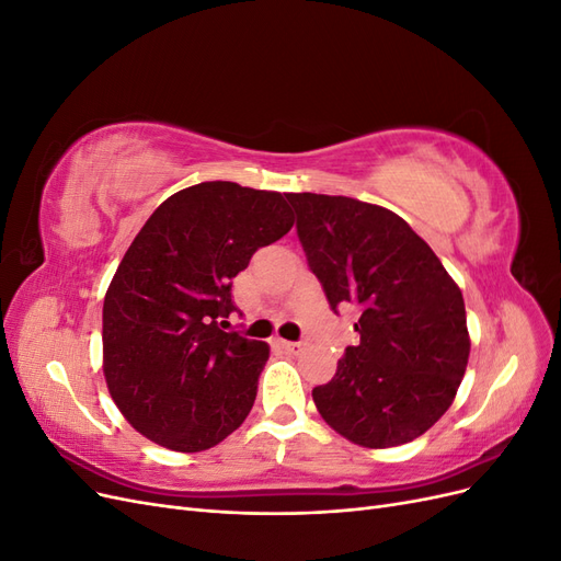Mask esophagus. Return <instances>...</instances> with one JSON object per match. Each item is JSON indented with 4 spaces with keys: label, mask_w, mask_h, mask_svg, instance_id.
<instances>
[{
    "label": "esophagus",
    "mask_w": 561,
    "mask_h": 561,
    "mask_svg": "<svg viewBox=\"0 0 561 561\" xmlns=\"http://www.w3.org/2000/svg\"><path fill=\"white\" fill-rule=\"evenodd\" d=\"M278 346L287 353H299L301 351V344L299 342H285V339H278Z\"/></svg>",
    "instance_id": "esophagus-1"
}]
</instances>
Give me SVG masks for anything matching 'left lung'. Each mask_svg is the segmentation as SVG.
<instances>
[{
	"label": "left lung",
	"mask_w": 561,
	"mask_h": 561,
	"mask_svg": "<svg viewBox=\"0 0 561 561\" xmlns=\"http://www.w3.org/2000/svg\"><path fill=\"white\" fill-rule=\"evenodd\" d=\"M330 309L360 311L332 381L313 388L320 416L355 445L412 443L443 416L466 375V304L431 245L381 206L285 194Z\"/></svg>",
	"instance_id": "1"
}]
</instances>
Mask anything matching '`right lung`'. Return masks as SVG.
Wrapping results in <instances>:
<instances>
[{
	"label": "right lung",
	"mask_w": 561,
	"mask_h": 561,
	"mask_svg": "<svg viewBox=\"0 0 561 561\" xmlns=\"http://www.w3.org/2000/svg\"><path fill=\"white\" fill-rule=\"evenodd\" d=\"M293 229L283 194L201 182L165 198L135 236L103 307V369L130 426L203 451L241 426L268 344L225 332L231 280Z\"/></svg>",
	"instance_id": "1"
}]
</instances>
